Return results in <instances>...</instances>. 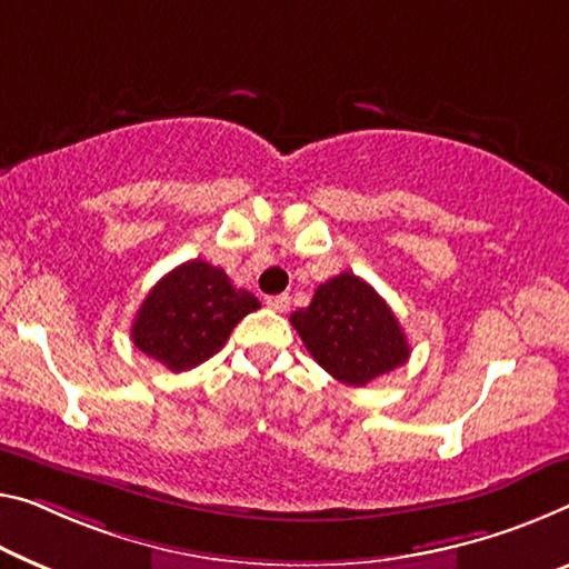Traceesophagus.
I'll return each instance as SVG.
<instances>
[{
  "label": "esophagus",
  "mask_w": 569,
  "mask_h": 569,
  "mask_svg": "<svg viewBox=\"0 0 569 569\" xmlns=\"http://www.w3.org/2000/svg\"><path fill=\"white\" fill-rule=\"evenodd\" d=\"M267 305L272 310H277V312H287V310H290V295H272V297H267Z\"/></svg>",
  "instance_id": "obj_1"
}]
</instances>
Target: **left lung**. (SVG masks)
I'll use <instances>...</instances> for the list:
<instances>
[{"label": "left lung", "instance_id": "obj_1", "mask_svg": "<svg viewBox=\"0 0 569 569\" xmlns=\"http://www.w3.org/2000/svg\"><path fill=\"white\" fill-rule=\"evenodd\" d=\"M290 322L315 361L348 387H366L409 358L397 315L369 282L351 272L320 284L312 302L292 312Z\"/></svg>", "mask_w": 569, "mask_h": 569}]
</instances>
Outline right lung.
Masks as SVG:
<instances>
[{
  "label": "right lung",
  "mask_w": 569,
  "mask_h": 569,
  "mask_svg": "<svg viewBox=\"0 0 569 569\" xmlns=\"http://www.w3.org/2000/svg\"><path fill=\"white\" fill-rule=\"evenodd\" d=\"M257 308V297L236 290L221 267L190 259L144 297L132 322V340L170 371H188L221 351L236 322Z\"/></svg>",
  "instance_id": "obj_1"
}]
</instances>
